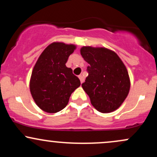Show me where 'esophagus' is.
<instances>
[{
    "instance_id": "obj_1",
    "label": "esophagus",
    "mask_w": 157,
    "mask_h": 157,
    "mask_svg": "<svg viewBox=\"0 0 157 157\" xmlns=\"http://www.w3.org/2000/svg\"><path fill=\"white\" fill-rule=\"evenodd\" d=\"M79 78H80V80L81 83H82V82H84V77L82 76V75H80V76H79Z\"/></svg>"
}]
</instances>
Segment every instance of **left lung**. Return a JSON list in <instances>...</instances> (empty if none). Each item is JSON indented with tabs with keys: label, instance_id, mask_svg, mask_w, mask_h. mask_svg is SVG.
<instances>
[{
	"label": "left lung",
	"instance_id": "obj_1",
	"mask_svg": "<svg viewBox=\"0 0 157 157\" xmlns=\"http://www.w3.org/2000/svg\"><path fill=\"white\" fill-rule=\"evenodd\" d=\"M80 54L89 64L82 87L91 104L101 113H110L122 105L130 90L127 68L119 56L105 48L83 46Z\"/></svg>",
	"mask_w": 157,
	"mask_h": 157
}]
</instances>
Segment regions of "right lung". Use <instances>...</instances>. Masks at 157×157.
Returning <instances> with one entry per match:
<instances>
[{
    "mask_svg": "<svg viewBox=\"0 0 157 157\" xmlns=\"http://www.w3.org/2000/svg\"><path fill=\"white\" fill-rule=\"evenodd\" d=\"M76 46L52 43L44 49L32 70L30 91L35 103L43 111L57 113L67 105L71 94L80 81L66 67L68 57Z\"/></svg>",
    "mask_w": 157,
    "mask_h": 157,
    "instance_id": "obj_1",
    "label": "right lung"
}]
</instances>
